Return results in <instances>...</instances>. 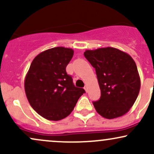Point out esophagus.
I'll return each instance as SVG.
<instances>
[{"label":"esophagus","instance_id":"esophagus-1","mask_svg":"<svg viewBox=\"0 0 154 154\" xmlns=\"http://www.w3.org/2000/svg\"><path fill=\"white\" fill-rule=\"evenodd\" d=\"M84 89H85V91H86V93H88V86H87V85H85V86Z\"/></svg>","mask_w":154,"mask_h":154}]
</instances>
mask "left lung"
<instances>
[{"mask_svg":"<svg viewBox=\"0 0 154 154\" xmlns=\"http://www.w3.org/2000/svg\"><path fill=\"white\" fill-rule=\"evenodd\" d=\"M84 56L95 69L100 89V99L93 102L97 112L109 119L128 113L140 88V79L132 58L111 47L86 50Z\"/></svg>","mask_w":154,"mask_h":154,"instance_id":"left-lung-1","label":"left lung"}]
</instances>
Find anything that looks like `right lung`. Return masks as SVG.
I'll return each mask as SVG.
<instances>
[{"instance_id": "right-lung-1", "label": "right lung", "mask_w": 154, "mask_h": 154, "mask_svg": "<svg viewBox=\"0 0 154 154\" xmlns=\"http://www.w3.org/2000/svg\"><path fill=\"white\" fill-rule=\"evenodd\" d=\"M74 54L72 48L48 49L33 59L24 79V90L32 109L43 118L59 121L73 111L83 88L74 85L66 67Z\"/></svg>"}]
</instances>
